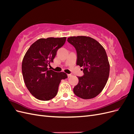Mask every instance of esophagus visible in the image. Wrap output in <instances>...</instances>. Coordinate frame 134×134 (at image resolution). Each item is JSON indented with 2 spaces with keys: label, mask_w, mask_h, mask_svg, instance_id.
Segmentation results:
<instances>
[{
  "label": "esophagus",
  "mask_w": 134,
  "mask_h": 134,
  "mask_svg": "<svg viewBox=\"0 0 134 134\" xmlns=\"http://www.w3.org/2000/svg\"><path fill=\"white\" fill-rule=\"evenodd\" d=\"M71 76H72V75H71V74H68V78H70V77H71Z\"/></svg>",
  "instance_id": "34e87169"
}]
</instances>
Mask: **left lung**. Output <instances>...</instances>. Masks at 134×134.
<instances>
[{
  "instance_id": "8db88e82",
  "label": "left lung",
  "mask_w": 134,
  "mask_h": 134,
  "mask_svg": "<svg viewBox=\"0 0 134 134\" xmlns=\"http://www.w3.org/2000/svg\"><path fill=\"white\" fill-rule=\"evenodd\" d=\"M68 42L76 51V65L83 68L84 75L73 89L74 94L87 99L98 96L106 86L109 74V64L103 47L96 40L87 36H71Z\"/></svg>"
}]
</instances>
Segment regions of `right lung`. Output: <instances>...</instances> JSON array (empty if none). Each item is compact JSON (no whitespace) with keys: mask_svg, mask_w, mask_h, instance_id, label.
<instances>
[{"mask_svg":"<svg viewBox=\"0 0 134 134\" xmlns=\"http://www.w3.org/2000/svg\"><path fill=\"white\" fill-rule=\"evenodd\" d=\"M66 37L40 38L28 48L24 56L22 71L28 90L36 98L48 100L56 96L59 84L68 78L64 72H55L47 68Z\"/></svg>","mask_w":134,"mask_h":134,"instance_id":"right-lung-1","label":"right lung"}]
</instances>
